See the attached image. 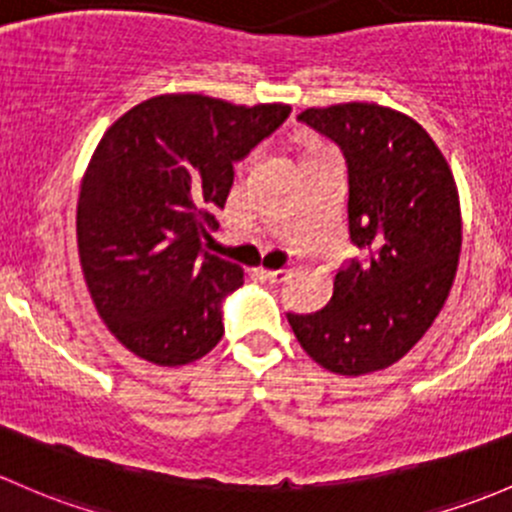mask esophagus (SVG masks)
<instances>
[{"label": "esophagus", "mask_w": 512, "mask_h": 512, "mask_svg": "<svg viewBox=\"0 0 512 512\" xmlns=\"http://www.w3.org/2000/svg\"><path fill=\"white\" fill-rule=\"evenodd\" d=\"M256 273L263 278V281H268V283H283V281H286V276H288L286 268H276V271H271V268H258Z\"/></svg>", "instance_id": "1"}]
</instances>
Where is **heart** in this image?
<instances>
[{
    "label": "heart",
    "mask_w": 512,
    "mask_h": 512,
    "mask_svg": "<svg viewBox=\"0 0 512 512\" xmlns=\"http://www.w3.org/2000/svg\"><path fill=\"white\" fill-rule=\"evenodd\" d=\"M310 150H313V147H310Z\"/></svg>",
    "instance_id": "obj_1"
}]
</instances>
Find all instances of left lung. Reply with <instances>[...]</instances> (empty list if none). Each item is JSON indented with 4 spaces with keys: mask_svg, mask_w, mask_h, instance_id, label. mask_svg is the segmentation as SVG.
<instances>
[{
    "mask_svg": "<svg viewBox=\"0 0 512 512\" xmlns=\"http://www.w3.org/2000/svg\"><path fill=\"white\" fill-rule=\"evenodd\" d=\"M298 120L345 155L347 231L362 261L337 271L323 310L288 313V323L325 370H384L424 337L449 298L461 254L451 167L416 120L384 105L308 108Z\"/></svg>",
    "mask_w": 512,
    "mask_h": 512,
    "instance_id": "obj_1",
    "label": "left lung"
}]
</instances>
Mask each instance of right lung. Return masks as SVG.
Returning <instances> with one entry per match:
<instances>
[{
	"instance_id": "add662e5",
	"label": "right lung",
	"mask_w": 512,
	"mask_h": 512,
	"mask_svg": "<svg viewBox=\"0 0 512 512\" xmlns=\"http://www.w3.org/2000/svg\"><path fill=\"white\" fill-rule=\"evenodd\" d=\"M291 105L199 93L142 100L105 130L78 197V256L108 330L160 367L199 360L224 335L221 300L244 271L202 249L234 162L281 128Z\"/></svg>"
}]
</instances>
